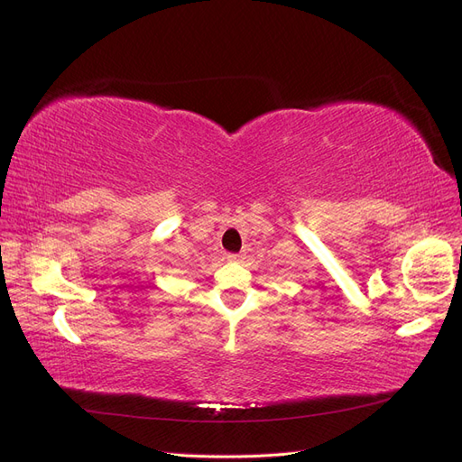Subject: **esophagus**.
<instances>
[{
  "label": "esophagus",
  "mask_w": 462,
  "mask_h": 462,
  "mask_svg": "<svg viewBox=\"0 0 462 462\" xmlns=\"http://www.w3.org/2000/svg\"><path fill=\"white\" fill-rule=\"evenodd\" d=\"M241 258H243V254H236V253H229V254H227V260H229V262H239Z\"/></svg>",
  "instance_id": "esophagus-1"
}]
</instances>
